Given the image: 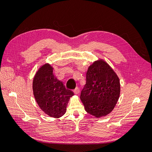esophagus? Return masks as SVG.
<instances>
[{
    "mask_svg": "<svg viewBox=\"0 0 152 152\" xmlns=\"http://www.w3.org/2000/svg\"><path fill=\"white\" fill-rule=\"evenodd\" d=\"M73 91H74V93H75V94H78L79 93V87H76L74 90H73Z\"/></svg>",
    "mask_w": 152,
    "mask_h": 152,
    "instance_id": "34e87169",
    "label": "esophagus"
}]
</instances>
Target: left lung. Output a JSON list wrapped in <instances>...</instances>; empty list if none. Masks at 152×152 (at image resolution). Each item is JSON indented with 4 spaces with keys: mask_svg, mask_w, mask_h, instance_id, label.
Segmentation results:
<instances>
[{
    "mask_svg": "<svg viewBox=\"0 0 152 152\" xmlns=\"http://www.w3.org/2000/svg\"><path fill=\"white\" fill-rule=\"evenodd\" d=\"M119 94V77L108 64L99 60L89 66L80 96L87 113L97 118L107 115L115 107Z\"/></svg>",
    "mask_w": 152,
    "mask_h": 152,
    "instance_id": "8db88e82",
    "label": "left lung"
}]
</instances>
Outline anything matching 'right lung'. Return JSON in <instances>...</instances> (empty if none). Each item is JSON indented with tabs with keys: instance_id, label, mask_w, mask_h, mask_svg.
I'll list each match as a JSON object with an SVG mask.
<instances>
[{
	"instance_id": "add662e5",
	"label": "right lung",
	"mask_w": 152,
	"mask_h": 152,
	"mask_svg": "<svg viewBox=\"0 0 152 152\" xmlns=\"http://www.w3.org/2000/svg\"><path fill=\"white\" fill-rule=\"evenodd\" d=\"M53 69L45 64L37 72L33 82L35 99L46 114L51 117L60 118L66 112L70 98L74 95L53 75Z\"/></svg>"
}]
</instances>
